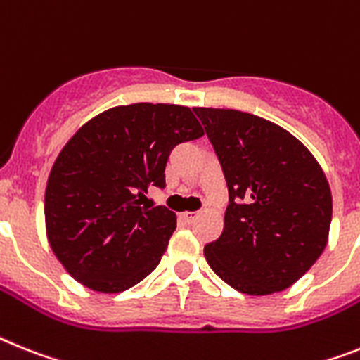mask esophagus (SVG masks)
<instances>
[{
	"mask_svg": "<svg viewBox=\"0 0 360 360\" xmlns=\"http://www.w3.org/2000/svg\"><path fill=\"white\" fill-rule=\"evenodd\" d=\"M198 217V212H183L181 214V219L185 223H192Z\"/></svg>",
	"mask_w": 360,
	"mask_h": 360,
	"instance_id": "obj_1",
	"label": "esophagus"
}]
</instances>
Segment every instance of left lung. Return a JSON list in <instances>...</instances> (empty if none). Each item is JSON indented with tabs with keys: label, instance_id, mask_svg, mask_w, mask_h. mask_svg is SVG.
Segmentation results:
<instances>
[{
	"label": "left lung",
	"instance_id": "8db88e82",
	"mask_svg": "<svg viewBox=\"0 0 360 360\" xmlns=\"http://www.w3.org/2000/svg\"><path fill=\"white\" fill-rule=\"evenodd\" d=\"M229 186L221 236L205 245L214 273L245 295L291 288L328 245L331 190L288 129L238 110L194 108Z\"/></svg>",
	"mask_w": 360,
	"mask_h": 360
}]
</instances>
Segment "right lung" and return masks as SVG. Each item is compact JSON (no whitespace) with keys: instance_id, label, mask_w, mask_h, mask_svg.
Returning <instances> with one entry per match:
<instances>
[{"instance_id":"right-lung-1","label":"right lung","mask_w":360,"mask_h":360,"mask_svg":"<svg viewBox=\"0 0 360 360\" xmlns=\"http://www.w3.org/2000/svg\"><path fill=\"white\" fill-rule=\"evenodd\" d=\"M203 137L186 105H117L87 120L58 153L45 188L54 256L77 282L120 292L152 273L175 231V214L141 201L165 188L168 155Z\"/></svg>"}]
</instances>
